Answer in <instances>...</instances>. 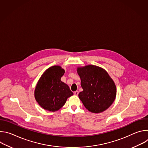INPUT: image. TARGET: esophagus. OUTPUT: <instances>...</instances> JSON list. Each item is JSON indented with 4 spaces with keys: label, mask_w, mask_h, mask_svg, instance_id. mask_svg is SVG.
<instances>
[{
    "label": "esophagus",
    "mask_w": 148,
    "mask_h": 148,
    "mask_svg": "<svg viewBox=\"0 0 148 148\" xmlns=\"http://www.w3.org/2000/svg\"><path fill=\"white\" fill-rule=\"evenodd\" d=\"M78 93H79L78 91H75V92H74V94L75 95H78Z\"/></svg>",
    "instance_id": "obj_1"
}]
</instances>
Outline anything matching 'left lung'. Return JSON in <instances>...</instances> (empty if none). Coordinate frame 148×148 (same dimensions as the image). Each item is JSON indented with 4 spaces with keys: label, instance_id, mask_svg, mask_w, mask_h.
<instances>
[{
    "label": "left lung",
    "instance_id": "left-lung-1",
    "mask_svg": "<svg viewBox=\"0 0 148 148\" xmlns=\"http://www.w3.org/2000/svg\"><path fill=\"white\" fill-rule=\"evenodd\" d=\"M82 91L79 98L89 111L100 113L112 104L116 95L115 84L108 73L101 67L88 65L77 68Z\"/></svg>",
    "mask_w": 148,
    "mask_h": 148
}]
</instances>
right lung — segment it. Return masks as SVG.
I'll return each instance as SVG.
<instances>
[{"mask_svg": "<svg viewBox=\"0 0 148 148\" xmlns=\"http://www.w3.org/2000/svg\"><path fill=\"white\" fill-rule=\"evenodd\" d=\"M65 73L59 66L47 69L39 79L35 90L36 101L43 109L54 112L65 104L67 98L73 95L68 85L61 81Z\"/></svg>", "mask_w": 148, "mask_h": 148, "instance_id": "obj_1", "label": "right lung"}]
</instances>
